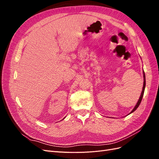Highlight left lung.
Segmentation results:
<instances>
[{
    "label": "left lung",
    "mask_w": 159,
    "mask_h": 159,
    "mask_svg": "<svg viewBox=\"0 0 159 159\" xmlns=\"http://www.w3.org/2000/svg\"><path fill=\"white\" fill-rule=\"evenodd\" d=\"M143 80H144V81H143V90H142L141 94V95H140V98H139V100H138V102H137V103L136 105H135V106H134V107L133 108V109L131 111V112L130 113H129L128 115L131 114V113H132L133 112H134V111H135V110H136V109L138 108V107L139 106V105H140V103H141V101H142V99H143V95H144V91H145V85H146L145 74V72H144V71H143Z\"/></svg>",
    "instance_id": "left-lung-1"
}]
</instances>
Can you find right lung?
Wrapping results in <instances>:
<instances>
[{"instance_id":"right-lung-1","label":"right lung","mask_w":159,"mask_h":159,"mask_svg":"<svg viewBox=\"0 0 159 159\" xmlns=\"http://www.w3.org/2000/svg\"><path fill=\"white\" fill-rule=\"evenodd\" d=\"M64 119H65V118H64Z\"/></svg>"}]
</instances>
